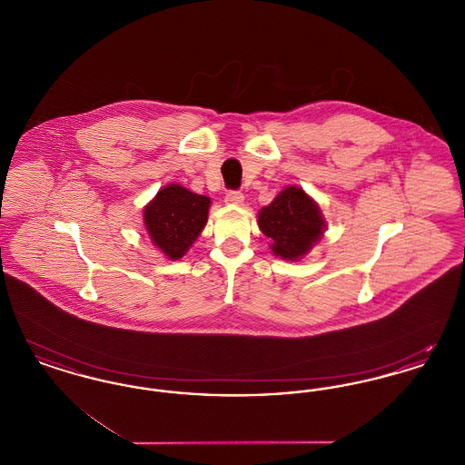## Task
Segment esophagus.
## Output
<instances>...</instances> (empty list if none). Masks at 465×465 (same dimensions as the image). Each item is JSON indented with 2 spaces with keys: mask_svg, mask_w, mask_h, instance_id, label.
<instances>
[{
  "mask_svg": "<svg viewBox=\"0 0 465 465\" xmlns=\"http://www.w3.org/2000/svg\"><path fill=\"white\" fill-rule=\"evenodd\" d=\"M224 202H226V203H242L243 195L241 192H237V190H230V192H226V195H224Z\"/></svg>",
  "mask_w": 465,
  "mask_h": 465,
  "instance_id": "34e87169",
  "label": "esophagus"
}]
</instances>
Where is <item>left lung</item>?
Returning <instances> with one entry per match:
<instances>
[{
    "label": "left lung",
    "instance_id": "8db88e82",
    "mask_svg": "<svg viewBox=\"0 0 465 465\" xmlns=\"http://www.w3.org/2000/svg\"><path fill=\"white\" fill-rule=\"evenodd\" d=\"M260 228L272 239V251L284 260H298L309 252L324 230L315 202L302 188H286L260 213Z\"/></svg>",
    "mask_w": 465,
    "mask_h": 465
}]
</instances>
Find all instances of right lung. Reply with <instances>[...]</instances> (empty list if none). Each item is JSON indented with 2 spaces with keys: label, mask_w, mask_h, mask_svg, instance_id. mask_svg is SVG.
Wrapping results in <instances>:
<instances>
[{
  "label": "right lung",
  "mask_w": 465,
  "mask_h": 465,
  "mask_svg": "<svg viewBox=\"0 0 465 465\" xmlns=\"http://www.w3.org/2000/svg\"><path fill=\"white\" fill-rule=\"evenodd\" d=\"M211 200L190 190L171 184L156 193L144 209V223L152 241L165 256L179 260L197 241L207 223Z\"/></svg>",
  "instance_id": "1"
}]
</instances>
